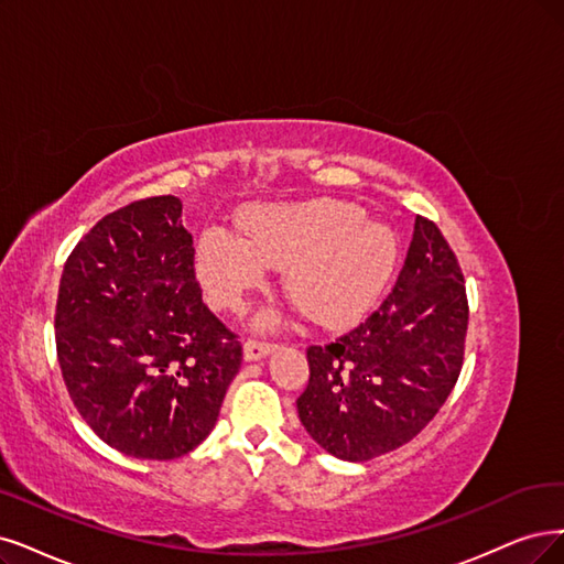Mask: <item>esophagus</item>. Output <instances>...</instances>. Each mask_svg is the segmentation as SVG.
I'll return each instance as SVG.
<instances>
[{"mask_svg": "<svg viewBox=\"0 0 564 564\" xmlns=\"http://www.w3.org/2000/svg\"><path fill=\"white\" fill-rule=\"evenodd\" d=\"M269 352H274V344H262V341H246L243 344V360L246 362H258L267 358Z\"/></svg>", "mask_w": 564, "mask_h": 564, "instance_id": "esophagus-1", "label": "esophagus"}]
</instances>
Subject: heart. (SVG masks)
I'll return each instance as SVG.
<instances>
[{"label": "heart", "instance_id": "b5f03b06", "mask_svg": "<svg viewBox=\"0 0 564 564\" xmlns=\"http://www.w3.org/2000/svg\"><path fill=\"white\" fill-rule=\"evenodd\" d=\"M239 229L241 237L208 227L197 241L195 274L206 302L237 311L262 285L267 267L285 269L288 300L321 327L358 321L400 256L398 235L388 225L339 199L262 204L241 216Z\"/></svg>", "mask_w": 564, "mask_h": 564}]
</instances>
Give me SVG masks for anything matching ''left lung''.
<instances>
[{"label": "left lung", "instance_id": "obj_1", "mask_svg": "<svg viewBox=\"0 0 564 564\" xmlns=\"http://www.w3.org/2000/svg\"><path fill=\"white\" fill-rule=\"evenodd\" d=\"M467 295L440 227L415 218L392 293L335 344L311 346L297 400L304 430L346 463L404 446L442 409L463 369Z\"/></svg>", "mask_w": 564, "mask_h": 564}]
</instances>
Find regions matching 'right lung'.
I'll return each instance as SVG.
<instances>
[{
	"label": "right lung",
	"mask_w": 564,
	"mask_h": 564,
	"mask_svg": "<svg viewBox=\"0 0 564 564\" xmlns=\"http://www.w3.org/2000/svg\"><path fill=\"white\" fill-rule=\"evenodd\" d=\"M174 195L104 216L62 269L55 344L69 398L104 444L174 460L212 434L241 344L202 302Z\"/></svg>",
	"instance_id": "right-lung-1"
}]
</instances>
